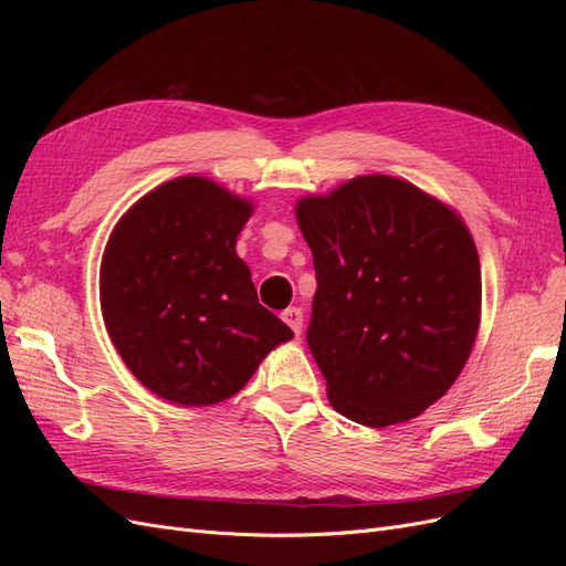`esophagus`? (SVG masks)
<instances>
[{
  "label": "esophagus",
  "mask_w": 566,
  "mask_h": 566,
  "mask_svg": "<svg viewBox=\"0 0 566 566\" xmlns=\"http://www.w3.org/2000/svg\"><path fill=\"white\" fill-rule=\"evenodd\" d=\"M283 321L290 325V328H293L295 335L302 333V321L304 318H302V310H297V306H290V310H285Z\"/></svg>",
  "instance_id": "1"
}]
</instances>
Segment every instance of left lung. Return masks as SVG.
I'll return each mask as SVG.
<instances>
[{
	"label": "left lung",
	"mask_w": 566,
	"mask_h": 566,
	"mask_svg": "<svg viewBox=\"0 0 566 566\" xmlns=\"http://www.w3.org/2000/svg\"><path fill=\"white\" fill-rule=\"evenodd\" d=\"M295 217L316 269L306 342L331 406L366 427L420 416L458 380L482 321L465 221L387 175L304 196Z\"/></svg>",
	"instance_id": "8db88e82"
}]
</instances>
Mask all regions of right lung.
<instances>
[{"label":"right lung","mask_w":566,"mask_h":566,"mask_svg":"<svg viewBox=\"0 0 566 566\" xmlns=\"http://www.w3.org/2000/svg\"><path fill=\"white\" fill-rule=\"evenodd\" d=\"M252 212V200L188 175L136 200L108 238L98 273L106 331L134 378L165 401H227L293 339L235 254Z\"/></svg>","instance_id":"obj_1"}]
</instances>
